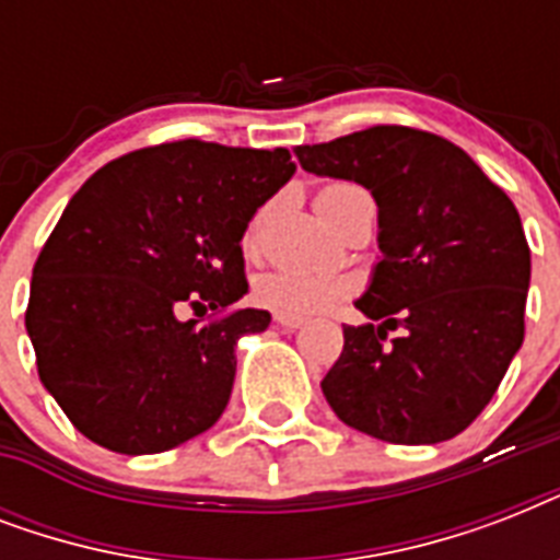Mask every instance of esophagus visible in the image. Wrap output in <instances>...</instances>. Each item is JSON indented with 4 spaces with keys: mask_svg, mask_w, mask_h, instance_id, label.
Listing matches in <instances>:
<instances>
[{
    "mask_svg": "<svg viewBox=\"0 0 560 560\" xmlns=\"http://www.w3.org/2000/svg\"><path fill=\"white\" fill-rule=\"evenodd\" d=\"M276 325H279V328H284V331H296V328H302V325H305V319H302V316H293V314H276Z\"/></svg>",
    "mask_w": 560,
    "mask_h": 560,
    "instance_id": "esophagus-1",
    "label": "esophagus"
}]
</instances>
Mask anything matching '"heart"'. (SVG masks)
Returning a JSON list of instances; mask_svg holds the SVG:
<instances>
[{
    "label": "heart",
    "instance_id": "1",
    "mask_svg": "<svg viewBox=\"0 0 560 560\" xmlns=\"http://www.w3.org/2000/svg\"><path fill=\"white\" fill-rule=\"evenodd\" d=\"M360 188L349 183H331L325 186L316 197V202L337 200ZM255 237V226L249 229V241ZM351 290V279L337 270H316V267H276V270L264 272L258 284H255V296L258 302L279 314L305 316L314 311H323L340 296Z\"/></svg>",
    "mask_w": 560,
    "mask_h": 560
}]
</instances>
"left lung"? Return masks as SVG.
Returning <instances> with one entry per match:
<instances>
[{
  "mask_svg": "<svg viewBox=\"0 0 560 560\" xmlns=\"http://www.w3.org/2000/svg\"><path fill=\"white\" fill-rule=\"evenodd\" d=\"M296 156L307 174L351 179L377 202L381 258L354 302L369 323L342 325L325 400L381 442L459 435L523 346L532 255L514 202L462 148L412 127H369Z\"/></svg>",
  "mask_w": 560,
  "mask_h": 560,
  "instance_id": "1",
  "label": "left lung"
}]
</instances>
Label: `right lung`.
<instances>
[{"label":"right lung","mask_w":560,"mask_h":560,"mask_svg":"<svg viewBox=\"0 0 560 560\" xmlns=\"http://www.w3.org/2000/svg\"><path fill=\"white\" fill-rule=\"evenodd\" d=\"M293 171L284 148L183 139L107 162L69 200L34 264L25 328L39 381L86 439L162 453L223 416L237 340L270 325L229 311L249 290L241 237Z\"/></svg>","instance_id":"1"}]
</instances>
